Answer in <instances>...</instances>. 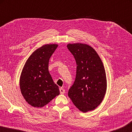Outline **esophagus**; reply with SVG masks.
<instances>
[{
	"mask_svg": "<svg viewBox=\"0 0 132 132\" xmlns=\"http://www.w3.org/2000/svg\"><path fill=\"white\" fill-rule=\"evenodd\" d=\"M60 93H61V94H63L65 93V90H64V89L63 88H60Z\"/></svg>",
	"mask_w": 132,
	"mask_h": 132,
	"instance_id": "esophagus-1",
	"label": "esophagus"
}]
</instances>
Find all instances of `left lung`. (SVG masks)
<instances>
[{"label": "left lung", "mask_w": 132, "mask_h": 132, "mask_svg": "<svg viewBox=\"0 0 132 132\" xmlns=\"http://www.w3.org/2000/svg\"><path fill=\"white\" fill-rule=\"evenodd\" d=\"M76 62L75 80L68 91L69 97L83 112L94 109L101 103L106 90V73L96 51L86 44L67 46Z\"/></svg>", "instance_id": "left-lung-1"}]
</instances>
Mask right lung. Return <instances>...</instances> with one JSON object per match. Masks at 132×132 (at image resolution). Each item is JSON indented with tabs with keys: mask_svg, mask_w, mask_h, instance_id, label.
<instances>
[{
	"mask_svg": "<svg viewBox=\"0 0 132 132\" xmlns=\"http://www.w3.org/2000/svg\"><path fill=\"white\" fill-rule=\"evenodd\" d=\"M57 47L46 44L35 51L22 70L20 86L22 95L31 106L41 108L60 94L48 70L49 61Z\"/></svg>",
	"mask_w": 132,
	"mask_h": 132,
	"instance_id": "add662e5",
	"label": "right lung"
}]
</instances>
